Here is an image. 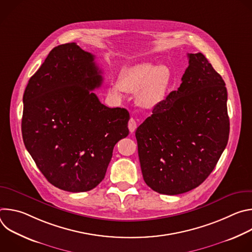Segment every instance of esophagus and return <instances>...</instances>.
Listing matches in <instances>:
<instances>
[{"mask_svg":"<svg viewBox=\"0 0 252 252\" xmlns=\"http://www.w3.org/2000/svg\"><path fill=\"white\" fill-rule=\"evenodd\" d=\"M127 126H128V129L131 133L134 132L135 128H136V122L131 118L129 121H128V124H127Z\"/></svg>","mask_w":252,"mask_h":252,"instance_id":"34e87169","label":"esophagus"}]
</instances>
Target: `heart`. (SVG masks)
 <instances>
[{
    "label": "heart",
    "instance_id": "b5f03b06",
    "mask_svg": "<svg viewBox=\"0 0 252 252\" xmlns=\"http://www.w3.org/2000/svg\"><path fill=\"white\" fill-rule=\"evenodd\" d=\"M171 71L165 64L143 62L125 67L119 82L112 86V92L122 95V92L135 94L136 103L146 110H156L164 101L171 84Z\"/></svg>",
    "mask_w": 252,
    "mask_h": 252
}]
</instances>
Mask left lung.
Wrapping results in <instances>:
<instances>
[{
	"label": "left lung",
	"instance_id": "8db88e82",
	"mask_svg": "<svg viewBox=\"0 0 252 252\" xmlns=\"http://www.w3.org/2000/svg\"><path fill=\"white\" fill-rule=\"evenodd\" d=\"M181 87L171 92L135 131L143 181L175 195L201 185L228 141L227 91L201 54H188Z\"/></svg>",
	"mask_w": 252,
	"mask_h": 252
}]
</instances>
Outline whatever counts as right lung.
Masks as SVG:
<instances>
[{
    "instance_id": "right-lung-1",
    "label": "right lung",
    "mask_w": 252,
    "mask_h": 252,
    "mask_svg": "<svg viewBox=\"0 0 252 252\" xmlns=\"http://www.w3.org/2000/svg\"><path fill=\"white\" fill-rule=\"evenodd\" d=\"M102 83L94 56L76 43L54 48L23 96L25 147L48 182L82 192L104 178L129 114L107 107L93 92Z\"/></svg>"
}]
</instances>
